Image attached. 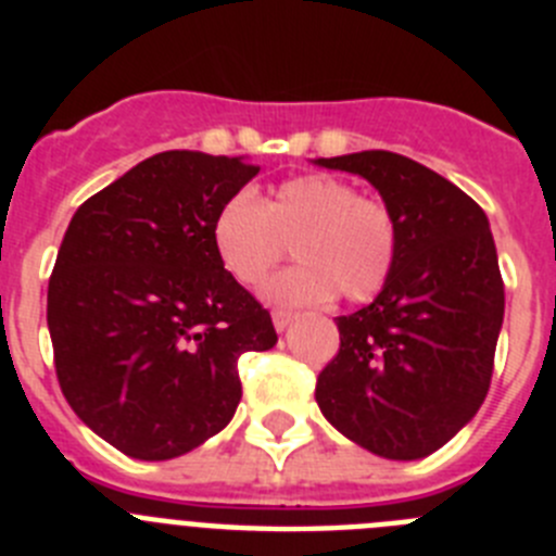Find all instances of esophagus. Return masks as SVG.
Segmentation results:
<instances>
[{
  "label": "esophagus",
  "instance_id": "34e87169",
  "mask_svg": "<svg viewBox=\"0 0 556 556\" xmlns=\"http://www.w3.org/2000/svg\"><path fill=\"white\" fill-rule=\"evenodd\" d=\"M294 317H298V314L283 312V308H278V312H273V326H275V331H287V328L294 323Z\"/></svg>",
  "mask_w": 556,
  "mask_h": 556
}]
</instances>
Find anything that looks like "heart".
Listing matches in <instances>:
<instances>
[{"label": "heart", "instance_id": "1", "mask_svg": "<svg viewBox=\"0 0 556 556\" xmlns=\"http://www.w3.org/2000/svg\"><path fill=\"white\" fill-rule=\"evenodd\" d=\"M397 223L384 203L331 175H303L255 203L233 194L211 223V248L225 273L258 289L294 248L292 269L264 289L278 306H320L333 294L358 303L376 298L397 258Z\"/></svg>", "mask_w": 556, "mask_h": 556}]
</instances>
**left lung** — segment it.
Here are the masks:
<instances>
[{
  "label": "left lung",
  "instance_id": "8db88e82",
  "mask_svg": "<svg viewBox=\"0 0 556 556\" xmlns=\"http://www.w3.org/2000/svg\"><path fill=\"white\" fill-rule=\"evenodd\" d=\"M312 164L365 178L401 233L376 301L337 317L339 353L317 378V406L370 454L424 459L473 420L493 376L504 281L488 214L443 175L397 152Z\"/></svg>",
  "mask_w": 556,
  "mask_h": 556
}]
</instances>
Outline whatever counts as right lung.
Segmentation results:
<instances>
[{"instance_id": "obj_1", "label": "right lung", "mask_w": 556, "mask_h": 556, "mask_svg": "<svg viewBox=\"0 0 556 556\" xmlns=\"http://www.w3.org/2000/svg\"><path fill=\"white\" fill-rule=\"evenodd\" d=\"M244 155L169 150L88 198L49 278L47 326L68 406L132 459L189 454L230 424L236 362L278 342L269 312L211 248Z\"/></svg>"}]
</instances>
